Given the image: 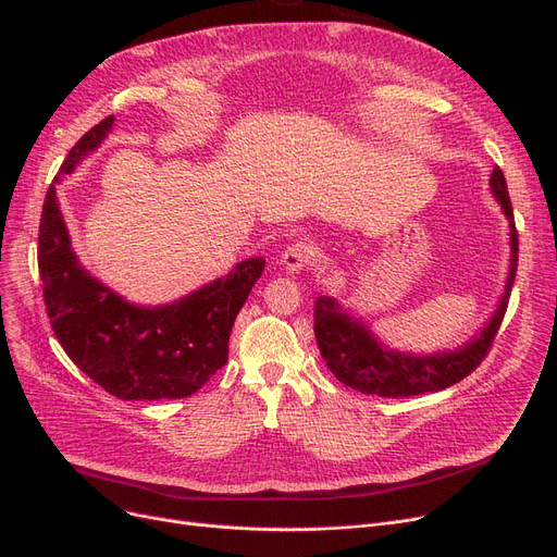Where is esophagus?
Wrapping results in <instances>:
<instances>
[{
	"label": "esophagus",
	"instance_id": "34e87169",
	"mask_svg": "<svg viewBox=\"0 0 557 557\" xmlns=\"http://www.w3.org/2000/svg\"><path fill=\"white\" fill-rule=\"evenodd\" d=\"M313 259H315V248L307 242H294L290 246H286L282 255V263L286 271H302Z\"/></svg>",
	"mask_w": 557,
	"mask_h": 557
}]
</instances>
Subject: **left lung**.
<instances>
[{"instance_id":"1","label":"left lung","mask_w":557,"mask_h":557,"mask_svg":"<svg viewBox=\"0 0 557 557\" xmlns=\"http://www.w3.org/2000/svg\"><path fill=\"white\" fill-rule=\"evenodd\" d=\"M494 198L502 202L506 216L510 219V273L506 282V294L496 307L490 323L483 327L479 338L467 343L456 352L431 355V357H406L399 352H388L379 345L370 332L341 311L332 298H318L313 307V332L327 368L334 372L341 384L366 395L379 397H413L424 393L445 391L467 374H472L481 361L490 355L494 336L499 334L504 315L508 309L510 290L517 275L519 259V237L512 216V202L508 196V185L499 166L492 169L490 178Z\"/></svg>"}]
</instances>
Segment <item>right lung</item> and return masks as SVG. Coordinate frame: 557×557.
I'll use <instances>...</instances> for the list:
<instances>
[{
    "mask_svg": "<svg viewBox=\"0 0 557 557\" xmlns=\"http://www.w3.org/2000/svg\"><path fill=\"white\" fill-rule=\"evenodd\" d=\"M114 116L87 131L58 175L101 144ZM49 185L38 232V269L51 330L67 357L116 399H181L210 382L227 361L234 320L263 273L261 257L166 307H135L87 275L70 246Z\"/></svg>",
    "mask_w": 557,
    "mask_h": 557,
    "instance_id": "right-lung-1",
    "label": "right lung"
}]
</instances>
